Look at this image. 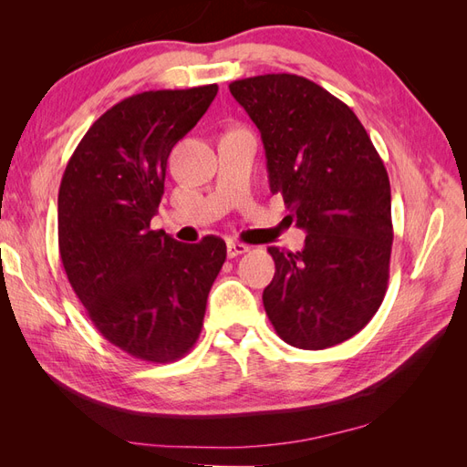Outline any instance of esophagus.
I'll return each mask as SVG.
<instances>
[{"mask_svg": "<svg viewBox=\"0 0 467 467\" xmlns=\"http://www.w3.org/2000/svg\"><path fill=\"white\" fill-rule=\"evenodd\" d=\"M228 257L230 259H234V257H237V255H242V253H245V251H249V247L247 245H244V244H234V242H230L228 244Z\"/></svg>", "mask_w": 467, "mask_h": 467, "instance_id": "obj_1", "label": "esophagus"}]
</instances>
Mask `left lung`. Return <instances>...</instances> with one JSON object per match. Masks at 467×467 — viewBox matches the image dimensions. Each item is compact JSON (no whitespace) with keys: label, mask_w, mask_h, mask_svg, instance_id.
Instances as JSON below:
<instances>
[{"label":"left lung","mask_w":467,"mask_h":467,"mask_svg":"<svg viewBox=\"0 0 467 467\" xmlns=\"http://www.w3.org/2000/svg\"><path fill=\"white\" fill-rule=\"evenodd\" d=\"M257 124L273 194H282L302 251L268 247L276 273L263 292L282 341L321 350L366 327L384 302L393 242L384 161L343 101L294 74L230 83Z\"/></svg>","instance_id":"8db88e82"}]
</instances>
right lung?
<instances>
[{
	"instance_id": "1",
	"label": "right lung",
	"mask_w": 467,
	"mask_h": 467,
	"mask_svg": "<svg viewBox=\"0 0 467 467\" xmlns=\"http://www.w3.org/2000/svg\"><path fill=\"white\" fill-rule=\"evenodd\" d=\"M218 86L132 95L81 138L58 192L64 271L97 331L146 362H173L194 347L225 244H181L151 230L167 158L194 129Z\"/></svg>"
}]
</instances>
